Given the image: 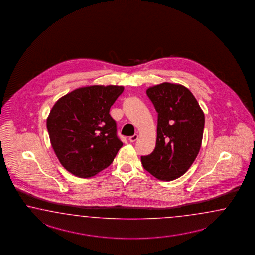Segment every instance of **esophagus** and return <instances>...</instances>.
Returning <instances> with one entry per match:
<instances>
[{"mask_svg": "<svg viewBox=\"0 0 255 255\" xmlns=\"http://www.w3.org/2000/svg\"><path fill=\"white\" fill-rule=\"evenodd\" d=\"M138 137H139L138 134H134V135H132V136H130L129 138V141H130V143H134L137 139H138Z\"/></svg>", "mask_w": 255, "mask_h": 255, "instance_id": "obj_1", "label": "esophagus"}]
</instances>
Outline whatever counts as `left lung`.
I'll list each match as a JSON object with an SVG mask.
<instances>
[{"instance_id":"1","label":"left lung","mask_w":255,"mask_h":255,"mask_svg":"<svg viewBox=\"0 0 255 255\" xmlns=\"http://www.w3.org/2000/svg\"><path fill=\"white\" fill-rule=\"evenodd\" d=\"M146 94L157 112V135L155 149L141 161L156 179L176 180L198 155L205 114L193 93L179 84L165 82L147 88Z\"/></svg>"}]
</instances>
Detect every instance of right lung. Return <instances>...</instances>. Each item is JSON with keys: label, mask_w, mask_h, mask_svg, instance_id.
Instances as JSON below:
<instances>
[{"label": "right lung", "mask_w": 255, "mask_h": 255, "mask_svg": "<svg viewBox=\"0 0 255 255\" xmlns=\"http://www.w3.org/2000/svg\"><path fill=\"white\" fill-rule=\"evenodd\" d=\"M122 86L80 87L57 100L47 119L50 143L70 173L91 178L108 168L124 143L111 107Z\"/></svg>", "instance_id": "1"}]
</instances>
